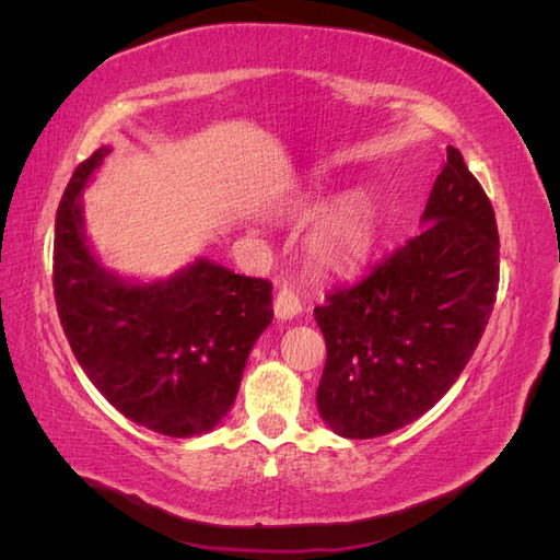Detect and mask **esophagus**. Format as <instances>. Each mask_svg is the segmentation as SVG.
<instances>
[{
  "label": "esophagus",
  "instance_id": "obj_1",
  "mask_svg": "<svg viewBox=\"0 0 560 560\" xmlns=\"http://www.w3.org/2000/svg\"><path fill=\"white\" fill-rule=\"evenodd\" d=\"M273 311L278 319H294L301 313V299L296 292L282 287L280 294L273 301Z\"/></svg>",
  "mask_w": 560,
  "mask_h": 560
}]
</instances>
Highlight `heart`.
<instances>
[{"label": "heart", "instance_id": "b5f03b06", "mask_svg": "<svg viewBox=\"0 0 560 560\" xmlns=\"http://www.w3.org/2000/svg\"><path fill=\"white\" fill-rule=\"evenodd\" d=\"M317 200L296 206L299 212H313ZM378 243V214L364 196L346 198L322 212L303 238L308 264L327 276H352L360 270Z\"/></svg>", "mask_w": 560, "mask_h": 560}]
</instances>
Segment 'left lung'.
<instances>
[{
  "label": "left lung",
  "instance_id": "8db88e82",
  "mask_svg": "<svg viewBox=\"0 0 560 560\" xmlns=\"http://www.w3.org/2000/svg\"><path fill=\"white\" fill-rule=\"evenodd\" d=\"M422 231L313 311L327 341L317 411L346 439H374L428 413L463 374L493 313L495 212L446 147Z\"/></svg>",
  "mask_w": 560,
  "mask_h": 560
}]
</instances>
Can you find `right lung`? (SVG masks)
<instances>
[{
	"label": "right lung",
	"mask_w": 560,
	"mask_h": 560,
	"mask_svg": "<svg viewBox=\"0 0 560 560\" xmlns=\"http://www.w3.org/2000/svg\"><path fill=\"white\" fill-rule=\"evenodd\" d=\"M112 154L83 161L60 200L54 292L83 374L128 420L165 436H200L231 411L257 338L273 319V284L208 257L138 280L107 268L86 233L81 194Z\"/></svg>",
	"instance_id": "add662e5"
}]
</instances>
